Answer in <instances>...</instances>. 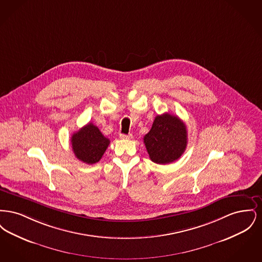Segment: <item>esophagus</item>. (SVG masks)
<instances>
[{
    "label": "esophagus",
    "mask_w": 262,
    "mask_h": 262,
    "mask_svg": "<svg viewBox=\"0 0 262 262\" xmlns=\"http://www.w3.org/2000/svg\"><path fill=\"white\" fill-rule=\"evenodd\" d=\"M120 138H122V139H130V138H133V135L132 134H128V135L121 134L120 135Z\"/></svg>",
    "instance_id": "1"
}]
</instances>
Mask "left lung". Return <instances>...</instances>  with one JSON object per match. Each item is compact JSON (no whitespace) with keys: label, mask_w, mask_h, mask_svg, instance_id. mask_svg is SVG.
<instances>
[{"label":"left lung","mask_w":262,"mask_h":262,"mask_svg":"<svg viewBox=\"0 0 262 262\" xmlns=\"http://www.w3.org/2000/svg\"><path fill=\"white\" fill-rule=\"evenodd\" d=\"M143 142L151 161L162 165L174 162L187 147V126L177 116L169 113L158 115Z\"/></svg>","instance_id":"8db88e82"}]
</instances>
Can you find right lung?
<instances>
[{
  "instance_id": "right-lung-1",
  "label": "right lung",
  "mask_w": 262,
  "mask_h": 262,
  "mask_svg": "<svg viewBox=\"0 0 262 262\" xmlns=\"http://www.w3.org/2000/svg\"><path fill=\"white\" fill-rule=\"evenodd\" d=\"M71 140L75 157L86 164L98 162L110 144V140L92 123L75 133Z\"/></svg>"
}]
</instances>
